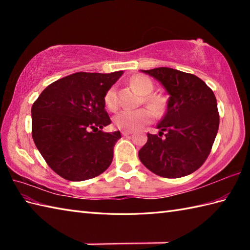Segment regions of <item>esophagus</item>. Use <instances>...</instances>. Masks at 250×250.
I'll return each mask as SVG.
<instances>
[{"label":"esophagus","mask_w":250,"mask_h":250,"mask_svg":"<svg viewBox=\"0 0 250 250\" xmlns=\"http://www.w3.org/2000/svg\"><path fill=\"white\" fill-rule=\"evenodd\" d=\"M132 133H133V132H132V131H122V132H121V134L124 135V136H129V135H131Z\"/></svg>","instance_id":"obj_1"}]
</instances>
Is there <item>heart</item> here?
<instances>
[{
	"label": "heart",
	"instance_id": "b5f03b06",
	"mask_svg": "<svg viewBox=\"0 0 250 250\" xmlns=\"http://www.w3.org/2000/svg\"><path fill=\"white\" fill-rule=\"evenodd\" d=\"M130 83L142 95H144V103L147 105L153 114H160L164 107V101L161 95L152 94L155 84L151 79L139 74L130 79ZM104 103L106 107L110 110H116L119 106L118 95H117V88L111 86L105 93ZM151 113L148 109H124L116 114L113 118L114 125L117 128L125 131H134L148 124L151 120Z\"/></svg>",
	"mask_w": 250,
	"mask_h": 250
}]
</instances>
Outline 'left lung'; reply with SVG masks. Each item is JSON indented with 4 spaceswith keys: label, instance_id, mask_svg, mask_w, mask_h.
<instances>
[{
    "label": "left lung",
    "instance_id": "left-lung-1",
    "mask_svg": "<svg viewBox=\"0 0 250 250\" xmlns=\"http://www.w3.org/2000/svg\"><path fill=\"white\" fill-rule=\"evenodd\" d=\"M142 72L160 82L169 98L167 113L157 125L159 134H147L140 160L159 176H187L205 162L218 132L215 94L193 74L169 67Z\"/></svg>",
    "mask_w": 250,
    "mask_h": 250
}]
</instances>
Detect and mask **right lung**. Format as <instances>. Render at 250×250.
<instances>
[{
	"label": "right lung",
	"instance_id": "obj_1",
	"mask_svg": "<svg viewBox=\"0 0 250 250\" xmlns=\"http://www.w3.org/2000/svg\"><path fill=\"white\" fill-rule=\"evenodd\" d=\"M124 74L79 72L45 88L32 105V137L52 171L71 182L99 176L108 168L119 131L105 110L107 90Z\"/></svg>",
	"mask_w": 250,
	"mask_h": 250
}]
</instances>
